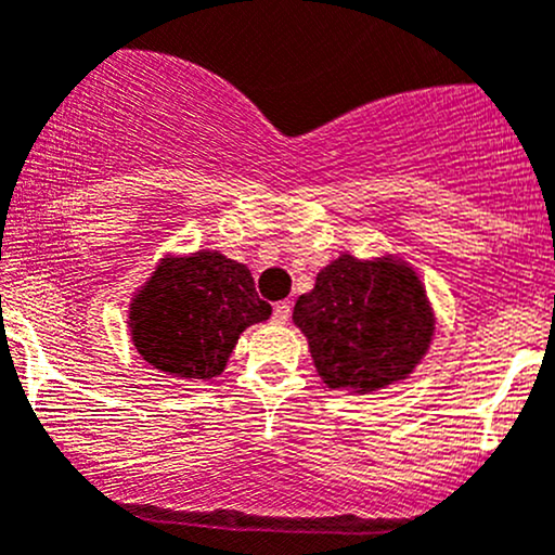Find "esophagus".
<instances>
[{
  "label": "esophagus",
  "mask_w": 555,
  "mask_h": 555,
  "mask_svg": "<svg viewBox=\"0 0 555 555\" xmlns=\"http://www.w3.org/2000/svg\"><path fill=\"white\" fill-rule=\"evenodd\" d=\"M289 315H292V306L287 300H282L273 306V321H276V324H287Z\"/></svg>",
  "instance_id": "obj_1"
}]
</instances>
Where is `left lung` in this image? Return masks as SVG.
I'll list each match as a JSON object with an SVG mask.
<instances>
[{
  "label": "left lung",
  "mask_w": 555,
  "mask_h": 555,
  "mask_svg": "<svg viewBox=\"0 0 555 555\" xmlns=\"http://www.w3.org/2000/svg\"><path fill=\"white\" fill-rule=\"evenodd\" d=\"M328 389L371 395L408 379L435 334L418 273L392 255H339L300 295L292 313Z\"/></svg>",
  "instance_id": "1"
}]
</instances>
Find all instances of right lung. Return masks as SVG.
I'll return each mask as SVG.
<instances>
[{"instance_id": "add662e5", "label": "right lung", "mask_w": 555, "mask_h": 555, "mask_svg": "<svg viewBox=\"0 0 555 555\" xmlns=\"http://www.w3.org/2000/svg\"><path fill=\"white\" fill-rule=\"evenodd\" d=\"M271 315L253 273L216 249L163 258L129 306L133 347L168 379H212L247 326Z\"/></svg>"}]
</instances>
